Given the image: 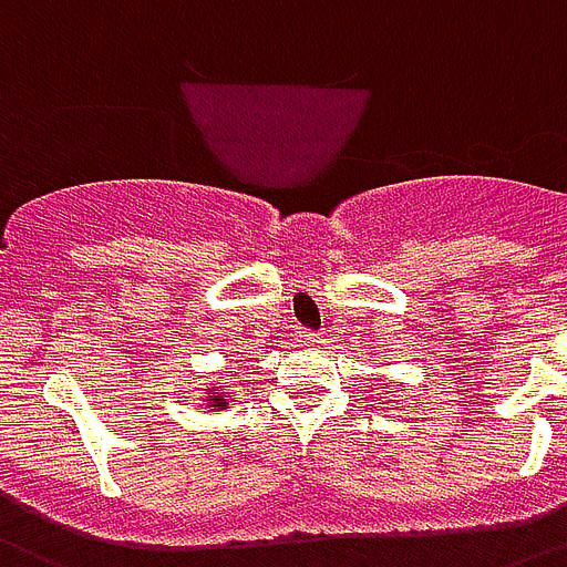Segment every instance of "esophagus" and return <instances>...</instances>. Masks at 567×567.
<instances>
[{
	"mask_svg": "<svg viewBox=\"0 0 567 567\" xmlns=\"http://www.w3.org/2000/svg\"><path fill=\"white\" fill-rule=\"evenodd\" d=\"M299 342H320V334H313V331L302 328V331H299Z\"/></svg>",
	"mask_w": 567,
	"mask_h": 567,
	"instance_id": "obj_1",
	"label": "esophagus"
}]
</instances>
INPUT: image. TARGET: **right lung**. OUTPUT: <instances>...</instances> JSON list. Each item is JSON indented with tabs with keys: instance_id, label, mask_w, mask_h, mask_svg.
Segmentation results:
<instances>
[{
	"instance_id": "add662e5",
	"label": "right lung",
	"mask_w": 567,
	"mask_h": 567,
	"mask_svg": "<svg viewBox=\"0 0 567 567\" xmlns=\"http://www.w3.org/2000/svg\"><path fill=\"white\" fill-rule=\"evenodd\" d=\"M233 389L225 386V383H218V380H210V389H204V401L213 412H221V409H230L233 403Z\"/></svg>"
}]
</instances>
